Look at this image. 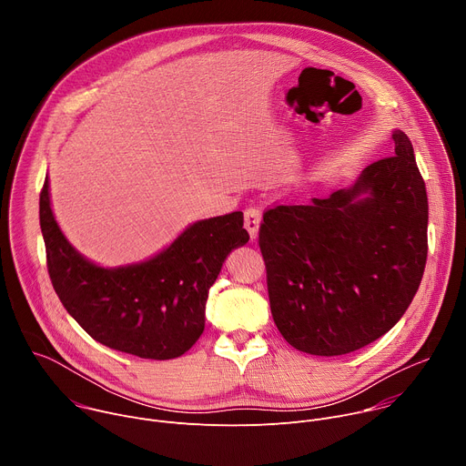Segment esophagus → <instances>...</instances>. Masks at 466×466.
<instances>
[{
  "label": "esophagus",
  "instance_id": "34e87169",
  "mask_svg": "<svg viewBox=\"0 0 466 466\" xmlns=\"http://www.w3.org/2000/svg\"><path fill=\"white\" fill-rule=\"evenodd\" d=\"M259 223H261V212L258 207H248L245 210V228L248 230L250 238L254 239L258 236V228H259Z\"/></svg>",
  "mask_w": 466,
  "mask_h": 466
}]
</instances>
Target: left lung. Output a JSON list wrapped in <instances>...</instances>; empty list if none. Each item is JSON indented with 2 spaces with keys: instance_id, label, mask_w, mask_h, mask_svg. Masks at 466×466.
<instances>
[{
  "instance_id": "1",
  "label": "left lung",
  "mask_w": 466,
  "mask_h": 466,
  "mask_svg": "<svg viewBox=\"0 0 466 466\" xmlns=\"http://www.w3.org/2000/svg\"><path fill=\"white\" fill-rule=\"evenodd\" d=\"M394 157L350 189L265 210L258 232L271 313L284 339L313 356L367 347L410 308L428 258V195L413 146L394 130Z\"/></svg>"
}]
</instances>
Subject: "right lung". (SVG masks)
<instances>
[{"label":"right lung","mask_w":466,"mask_h":466,"mask_svg":"<svg viewBox=\"0 0 466 466\" xmlns=\"http://www.w3.org/2000/svg\"><path fill=\"white\" fill-rule=\"evenodd\" d=\"M40 228L55 293L101 345L144 360L187 352L205 329V308L228 252L248 241L243 212L197 221L155 258L105 269L66 239L40 191Z\"/></svg>","instance_id":"1"}]
</instances>
